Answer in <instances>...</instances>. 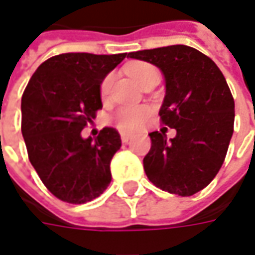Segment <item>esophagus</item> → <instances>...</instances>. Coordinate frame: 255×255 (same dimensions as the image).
Instances as JSON below:
<instances>
[{
    "mask_svg": "<svg viewBox=\"0 0 255 255\" xmlns=\"http://www.w3.org/2000/svg\"><path fill=\"white\" fill-rule=\"evenodd\" d=\"M121 139H122L123 143H128L132 139V136H130L129 133H122V134H121Z\"/></svg>",
    "mask_w": 255,
    "mask_h": 255,
    "instance_id": "esophagus-1",
    "label": "esophagus"
}]
</instances>
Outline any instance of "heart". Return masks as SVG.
<instances>
[{
	"mask_svg": "<svg viewBox=\"0 0 255 255\" xmlns=\"http://www.w3.org/2000/svg\"><path fill=\"white\" fill-rule=\"evenodd\" d=\"M129 74H130V76L137 84L140 85L147 76L157 74V71H156L154 66L149 64H134L133 66L129 68ZM111 82H112L111 76H106L102 81V84H101V95H102V98H105L109 93ZM150 115H152V111L146 105L125 106V108H121L118 112L113 115L112 121L116 125V128L123 130V132H136L149 121Z\"/></svg>",
	"mask_w": 255,
	"mask_h": 255,
	"instance_id": "obj_1",
	"label": "heart"
}]
</instances>
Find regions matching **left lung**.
<instances>
[{
  "mask_svg": "<svg viewBox=\"0 0 255 255\" xmlns=\"http://www.w3.org/2000/svg\"><path fill=\"white\" fill-rule=\"evenodd\" d=\"M162 71L166 95L163 125L176 129L149 133L152 147L143 159L147 179L164 191L193 196L220 170L234 130V99L224 75L209 56L187 45L130 52Z\"/></svg>",
  "mask_w": 255,
  "mask_h": 255,
  "instance_id": "8db88e82",
  "label": "left lung"
}]
</instances>
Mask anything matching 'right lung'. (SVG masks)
Listing matches in <instances>:
<instances>
[{
	"mask_svg": "<svg viewBox=\"0 0 255 255\" xmlns=\"http://www.w3.org/2000/svg\"><path fill=\"white\" fill-rule=\"evenodd\" d=\"M128 54L55 55L38 66L25 88L21 130L29 162L59 200L82 204L99 197L112 180L111 160L121 134L103 128L96 137L82 129L102 108L101 84Z\"/></svg>",
	"mask_w": 255,
	"mask_h": 255,
	"instance_id": "obj_1",
	"label": "right lung"
}]
</instances>
